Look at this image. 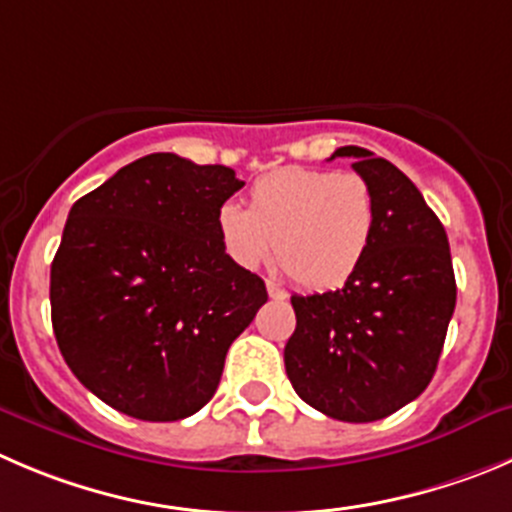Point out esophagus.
<instances>
[{
    "mask_svg": "<svg viewBox=\"0 0 512 512\" xmlns=\"http://www.w3.org/2000/svg\"><path fill=\"white\" fill-rule=\"evenodd\" d=\"M266 291H269L271 299H276V301H284L286 299V291L281 289L279 284H274V281H266Z\"/></svg>",
    "mask_w": 512,
    "mask_h": 512,
    "instance_id": "1",
    "label": "esophagus"
}]
</instances>
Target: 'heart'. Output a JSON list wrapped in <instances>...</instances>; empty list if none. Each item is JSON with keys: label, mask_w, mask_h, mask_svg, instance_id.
<instances>
[{"label": "heart", "mask_w": 512, "mask_h": 512, "mask_svg": "<svg viewBox=\"0 0 512 512\" xmlns=\"http://www.w3.org/2000/svg\"><path fill=\"white\" fill-rule=\"evenodd\" d=\"M218 233L228 256L243 269L276 259L306 289H337L362 266L374 236V193L357 173L324 168L271 170L248 191V211L218 208Z\"/></svg>", "instance_id": "heart-1"}]
</instances>
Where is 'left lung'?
<instances>
[{
    "label": "left lung",
    "instance_id": "1",
    "mask_svg": "<svg viewBox=\"0 0 512 512\" xmlns=\"http://www.w3.org/2000/svg\"><path fill=\"white\" fill-rule=\"evenodd\" d=\"M374 193V236L337 291L291 296L296 329L286 374L306 405L342 422H374L420 397L435 374L457 299L440 218L397 165L357 145L334 150Z\"/></svg>",
    "mask_w": 512,
    "mask_h": 512
}]
</instances>
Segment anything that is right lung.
Here are the masks:
<instances>
[{"label": "right lung", "instance_id": "1", "mask_svg": "<svg viewBox=\"0 0 512 512\" xmlns=\"http://www.w3.org/2000/svg\"><path fill=\"white\" fill-rule=\"evenodd\" d=\"M241 188L226 165L153 153L70 208L52 329L72 374L113 410L173 422L216 394L228 347L269 299L218 233V208Z\"/></svg>", "mask_w": 512, "mask_h": 512}]
</instances>
